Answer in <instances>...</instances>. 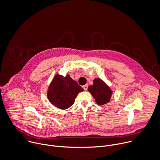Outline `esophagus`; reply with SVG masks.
Returning <instances> with one entry per match:
<instances>
[{
    "instance_id": "34e87169",
    "label": "esophagus",
    "mask_w": 160,
    "mask_h": 160,
    "mask_svg": "<svg viewBox=\"0 0 160 160\" xmlns=\"http://www.w3.org/2000/svg\"><path fill=\"white\" fill-rule=\"evenodd\" d=\"M88 87V84H85V85L82 86V88H83V89H84L85 91H86V90H87Z\"/></svg>"
}]
</instances>
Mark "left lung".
<instances>
[{"label":"left lung","instance_id":"obj_1","mask_svg":"<svg viewBox=\"0 0 160 160\" xmlns=\"http://www.w3.org/2000/svg\"><path fill=\"white\" fill-rule=\"evenodd\" d=\"M88 89L98 105L108 103L110 100L113 92L110 87L100 78L94 79L93 84L89 86Z\"/></svg>","mask_w":160,"mask_h":160}]
</instances>
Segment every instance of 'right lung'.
Segmentation results:
<instances>
[{"label": "right lung", "mask_w": 160, "mask_h": 160, "mask_svg": "<svg viewBox=\"0 0 160 160\" xmlns=\"http://www.w3.org/2000/svg\"><path fill=\"white\" fill-rule=\"evenodd\" d=\"M84 91L69 75L63 77L56 74L48 88L47 97L49 102L61 110L68 109L74 103L79 92Z\"/></svg>", "instance_id": "1"}]
</instances>
